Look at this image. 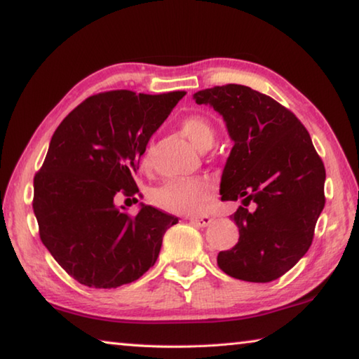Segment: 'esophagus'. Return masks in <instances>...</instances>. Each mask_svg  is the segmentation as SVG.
Segmentation results:
<instances>
[{"label": "esophagus", "instance_id": "esophagus-1", "mask_svg": "<svg viewBox=\"0 0 359 359\" xmlns=\"http://www.w3.org/2000/svg\"><path fill=\"white\" fill-rule=\"evenodd\" d=\"M188 220H190L193 226L204 228V226H208V224L212 223V217L210 215H198V217H190Z\"/></svg>", "mask_w": 359, "mask_h": 359}]
</instances>
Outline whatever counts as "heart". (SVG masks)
Listing matches in <instances>:
<instances>
[{
    "instance_id": "b5f03b06",
    "label": "heart",
    "mask_w": 359,
    "mask_h": 359,
    "mask_svg": "<svg viewBox=\"0 0 359 359\" xmlns=\"http://www.w3.org/2000/svg\"><path fill=\"white\" fill-rule=\"evenodd\" d=\"M179 130L194 149L208 150L215 141V126L203 114H188L179 121ZM151 150L147 149L141 158V166L150 165ZM214 196V185L208 179L168 180L156 187L150 194L155 208L172 214H193L201 210Z\"/></svg>"
}]
</instances>
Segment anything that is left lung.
Listing matches in <instances>:
<instances>
[{
    "label": "left lung",
    "instance_id": "left-lung-1",
    "mask_svg": "<svg viewBox=\"0 0 359 359\" xmlns=\"http://www.w3.org/2000/svg\"><path fill=\"white\" fill-rule=\"evenodd\" d=\"M193 98L226 121L234 145L223 169L222 201L244 204L231 215L238 244L218 253L217 263L239 280H276L312 245L325 208L323 161L299 118L271 96L228 83L199 90ZM250 202L253 211L246 209Z\"/></svg>",
    "mask_w": 359,
    "mask_h": 359
}]
</instances>
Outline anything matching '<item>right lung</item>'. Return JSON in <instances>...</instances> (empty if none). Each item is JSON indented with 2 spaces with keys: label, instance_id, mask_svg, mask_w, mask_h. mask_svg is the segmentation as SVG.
Returning a JSON list of instances; mask_svg holds the SVG:
<instances>
[{
  "label": "right lung",
  "instance_id": "obj_1",
  "mask_svg": "<svg viewBox=\"0 0 359 359\" xmlns=\"http://www.w3.org/2000/svg\"><path fill=\"white\" fill-rule=\"evenodd\" d=\"M187 92L112 90L66 115L34 174L39 238L79 283L117 288L155 264L166 229L179 222L151 205L130 215L115 198L135 196V174L151 135ZM136 199V198H133Z\"/></svg>",
  "mask_w": 359,
  "mask_h": 359
}]
</instances>
